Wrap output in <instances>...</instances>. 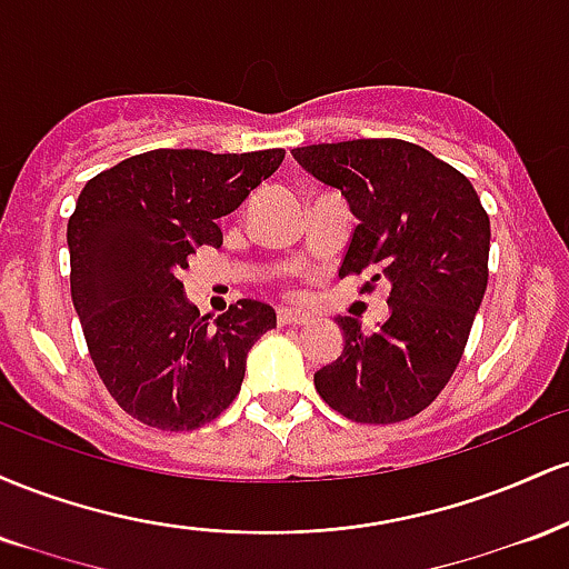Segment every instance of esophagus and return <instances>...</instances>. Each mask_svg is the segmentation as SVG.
I'll return each mask as SVG.
<instances>
[{
	"label": "esophagus",
	"instance_id": "1",
	"mask_svg": "<svg viewBox=\"0 0 569 569\" xmlns=\"http://www.w3.org/2000/svg\"><path fill=\"white\" fill-rule=\"evenodd\" d=\"M278 323L280 326H305L310 323V316L299 307H278Z\"/></svg>",
	"mask_w": 569,
	"mask_h": 569
}]
</instances>
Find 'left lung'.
Wrapping results in <instances>:
<instances>
[{"label":"left lung","mask_w":569,"mask_h":569,"mask_svg":"<svg viewBox=\"0 0 569 569\" xmlns=\"http://www.w3.org/2000/svg\"><path fill=\"white\" fill-rule=\"evenodd\" d=\"M293 160L350 202L339 276L390 280V316L375 331L337 318L345 350L316 371V390L348 420L390 426L436 401L455 375L487 291L489 217L471 181L401 139L291 149Z\"/></svg>","instance_id":"left-lung-1"}]
</instances>
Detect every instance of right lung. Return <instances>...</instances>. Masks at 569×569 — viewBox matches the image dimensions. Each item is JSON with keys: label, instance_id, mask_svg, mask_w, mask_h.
I'll use <instances>...</instances> for the list:
<instances>
[{"label": "right lung", "instance_id": "right-lung-1", "mask_svg": "<svg viewBox=\"0 0 569 569\" xmlns=\"http://www.w3.org/2000/svg\"><path fill=\"white\" fill-rule=\"evenodd\" d=\"M283 149L213 154L152 149L84 184L69 217L71 302L112 398L149 428L194 430L240 393L246 356L276 310L240 299L200 316L179 276L219 221L283 162Z\"/></svg>", "mask_w": 569, "mask_h": 569}]
</instances>
